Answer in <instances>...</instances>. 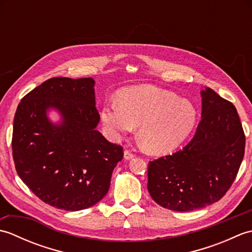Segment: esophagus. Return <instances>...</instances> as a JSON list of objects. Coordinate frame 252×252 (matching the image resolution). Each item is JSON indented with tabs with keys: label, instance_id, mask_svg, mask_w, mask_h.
Masks as SVG:
<instances>
[{
	"label": "esophagus",
	"instance_id": "34e87169",
	"mask_svg": "<svg viewBox=\"0 0 252 252\" xmlns=\"http://www.w3.org/2000/svg\"><path fill=\"white\" fill-rule=\"evenodd\" d=\"M135 157V155L133 154L130 149H125V159H126V160H130V159H132V158H134Z\"/></svg>",
	"mask_w": 252,
	"mask_h": 252
}]
</instances>
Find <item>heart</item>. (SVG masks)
<instances>
[{"mask_svg": "<svg viewBox=\"0 0 252 252\" xmlns=\"http://www.w3.org/2000/svg\"><path fill=\"white\" fill-rule=\"evenodd\" d=\"M101 121L112 137L138 127V140L152 154L173 151L190 134L197 112L189 100L168 90L138 85L123 90L119 104L112 101L100 112Z\"/></svg>", "mask_w": 252, "mask_h": 252, "instance_id": "obj_1", "label": "heart"}]
</instances>
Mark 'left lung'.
I'll return each instance as SVG.
<instances>
[{"instance_id": "8db88e82", "label": "left lung", "mask_w": 252, "mask_h": 252, "mask_svg": "<svg viewBox=\"0 0 252 252\" xmlns=\"http://www.w3.org/2000/svg\"><path fill=\"white\" fill-rule=\"evenodd\" d=\"M201 97V121L190 142L148 163L149 194L169 210L192 211L219 201L243 161L246 137L235 106L210 88Z\"/></svg>"}]
</instances>
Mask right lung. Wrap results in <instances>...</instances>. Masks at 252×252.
Masks as SVG:
<instances>
[{
  "label": "right lung",
  "instance_id": "obj_1",
  "mask_svg": "<svg viewBox=\"0 0 252 252\" xmlns=\"http://www.w3.org/2000/svg\"><path fill=\"white\" fill-rule=\"evenodd\" d=\"M92 78H52L24 96L16 110L12 149L19 178L35 196L67 211L94 206L108 192L123 148L95 129ZM54 108L60 125L47 118Z\"/></svg>",
  "mask_w": 252,
  "mask_h": 252
}]
</instances>
